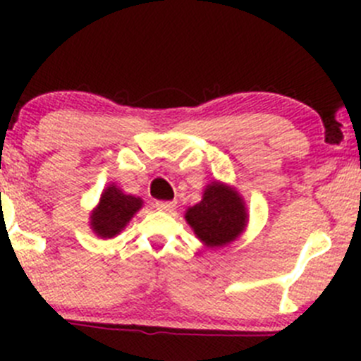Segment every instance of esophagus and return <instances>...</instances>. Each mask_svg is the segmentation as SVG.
Wrapping results in <instances>:
<instances>
[{
	"label": "esophagus",
	"instance_id": "1",
	"mask_svg": "<svg viewBox=\"0 0 361 361\" xmlns=\"http://www.w3.org/2000/svg\"><path fill=\"white\" fill-rule=\"evenodd\" d=\"M155 207H157L159 211H167V213H169V211H173L174 207H176V202L174 201H157L155 202Z\"/></svg>",
	"mask_w": 361,
	"mask_h": 361
}]
</instances>
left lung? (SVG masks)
<instances>
[{
	"label": "left lung",
	"instance_id": "8db88e82",
	"mask_svg": "<svg viewBox=\"0 0 361 361\" xmlns=\"http://www.w3.org/2000/svg\"><path fill=\"white\" fill-rule=\"evenodd\" d=\"M185 220L207 248H221L235 241L248 224L245 201L228 185L213 181L206 187L202 201L188 207Z\"/></svg>",
	"mask_w": 361,
	"mask_h": 361
}]
</instances>
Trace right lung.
<instances>
[{"instance_id": "1", "label": "right lung", "mask_w": 361, "mask_h": 361, "mask_svg": "<svg viewBox=\"0 0 361 361\" xmlns=\"http://www.w3.org/2000/svg\"><path fill=\"white\" fill-rule=\"evenodd\" d=\"M141 206L143 201L140 197L123 194L115 185H110L104 188L99 204L90 214V228L99 238H115L141 209Z\"/></svg>"}]
</instances>
